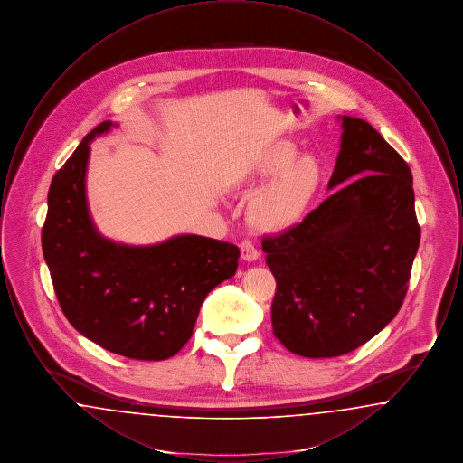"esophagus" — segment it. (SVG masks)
I'll list each match as a JSON object with an SVG mask.
<instances>
[{"label": "esophagus", "instance_id": "esophagus-1", "mask_svg": "<svg viewBox=\"0 0 463 463\" xmlns=\"http://www.w3.org/2000/svg\"><path fill=\"white\" fill-rule=\"evenodd\" d=\"M240 248H241V259L244 262H255V260L260 259L259 250H257L251 242L242 241L241 244H240Z\"/></svg>", "mask_w": 463, "mask_h": 463}]
</instances>
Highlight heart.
<instances>
[{
    "label": "heart",
    "instance_id": "obj_1",
    "mask_svg": "<svg viewBox=\"0 0 463 463\" xmlns=\"http://www.w3.org/2000/svg\"><path fill=\"white\" fill-rule=\"evenodd\" d=\"M325 178L321 161L285 138L264 144L242 168L241 180L265 182L248 204V221L267 234L295 227L319 194Z\"/></svg>",
    "mask_w": 463,
    "mask_h": 463
}]
</instances>
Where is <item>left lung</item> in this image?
<instances>
[{
    "mask_svg": "<svg viewBox=\"0 0 463 463\" xmlns=\"http://www.w3.org/2000/svg\"><path fill=\"white\" fill-rule=\"evenodd\" d=\"M336 119L333 194L262 241L278 283L274 335L304 357L351 353L383 330L402 306L419 251L411 170L370 123Z\"/></svg>",
    "mask_w": 463,
    "mask_h": 463,
    "instance_id": "1",
    "label": "left lung"
}]
</instances>
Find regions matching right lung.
<instances>
[{
	"mask_svg": "<svg viewBox=\"0 0 463 463\" xmlns=\"http://www.w3.org/2000/svg\"><path fill=\"white\" fill-rule=\"evenodd\" d=\"M114 127L93 128L53 176L44 262L67 321L83 336L109 353L161 361L187 344L206 295L236 274L240 248L198 234L153 244L104 236L90 213L87 172L90 144Z\"/></svg>",
	"mask_w": 463,
	"mask_h": 463,
	"instance_id": "right-lung-1",
	"label": "right lung"
}]
</instances>
